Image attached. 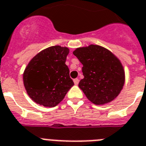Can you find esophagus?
Returning <instances> with one entry per match:
<instances>
[{
  "label": "esophagus",
  "mask_w": 146,
  "mask_h": 146,
  "mask_svg": "<svg viewBox=\"0 0 146 146\" xmlns=\"http://www.w3.org/2000/svg\"><path fill=\"white\" fill-rule=\"evenodd\" d=\"M73 82H74V84H75L76 85H77L78 84H79V79H73Z\"/></svg>",
  "instance_id": "esophagus-1"
}]
</instances>
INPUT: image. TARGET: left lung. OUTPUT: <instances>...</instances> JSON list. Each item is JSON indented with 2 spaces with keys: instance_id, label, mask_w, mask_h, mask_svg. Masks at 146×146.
<instances>
[{
  "instance_id": "obj_1",
  "label": "left lung",
  "mask_w": 146,
  "mask_h": 146,
  "mask_svg": "<svg viewBox=\"0 0 146 146\" xmlns=\"http://www.w3.org/2000/svg\"><path fill=\"white\" fill-rule=\"evenodd\" d=\"M73 54L82 64L84 78L79 87L96 105L112 101L119 94L124 83L121 62L111 52L97 45L76 48Z\"/></svg>"
}]
</instances>
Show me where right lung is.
Returning a JSON list of instances; mask_svg holds the SVG:
<instances>
[{
    "label": "right lung",
    "instance_id": "add662e5",
    "mask_svg": "<svg viewBox=\"0 0 146 146\" xmlns=\"http://www.w3.org/2000/svg\"><path fill=\"white\" fill-rule=\"evenodd\" d=\"M69 49L54 46L36 54L23 74L27 93L36 104L54 107L64 98L74 83L65 64Z\"/></svg>",
    "mask_w": 146,
    "mask_h": 146
}]
</instances>
